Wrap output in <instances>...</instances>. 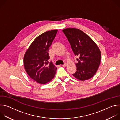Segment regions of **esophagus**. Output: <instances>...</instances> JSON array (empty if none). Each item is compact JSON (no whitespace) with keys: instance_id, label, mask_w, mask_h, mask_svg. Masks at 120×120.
<instances>
[{"instance_id":"obj_1","label":"esophagus","mask_w":120,"mask_h":120,"mask_svg":"<svg viewBox=\"0 0 120 120\" xmlns=\"http://www.w3.org/2000/svg\"><path fill=\"white\" fill-rule=\"evenodd\" d=\"M62 65H63V67H65V66L67 65V64H66V63H64V64H63Z\"/></svg>"}]
</instances>
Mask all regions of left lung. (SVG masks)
<instances>
[{
	"label": "left lung",
	"mask_w": 120,
	"mask_h": 120,
	"mask_svg": "<svg viewBox=\"0 0 120 120\" xmlns=\"http://www.w3.org/2000/svg\"><path fill=\"white\" fill-rule=\"evenodd\" d=\"M69 41L75 56L76 71L73 75L82 80L92 78L96 73L101 62L100 50L95 43L83 32L77 28L62 30Z\"/></svg>",
	"instance_id": "obj_1"
}]
</instances>
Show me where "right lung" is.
<instances>
[{
    "label": "right lung",
    "instance_id": "1",
    "mask_svg": "<svg viewBox=\"0 0 120 120\" xmlns=\"http://www.w3.org/2000/svg\"><path fill=\"white\" fill-rule=\"evenodd\" d=\"M57 32V30H53L42 34L32 42L25 54V70L30 78L39 83L49 82L56 74L57 68L48 61V52Z\"/></svg>",
    "mask_w": 120,
    "mask_h": 120
}]
</instances>
